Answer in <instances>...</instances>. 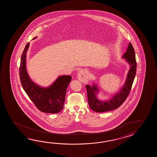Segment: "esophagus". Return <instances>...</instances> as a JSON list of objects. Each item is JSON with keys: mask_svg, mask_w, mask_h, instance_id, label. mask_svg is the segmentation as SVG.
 <instances>
[{"mask_svg": "<svg viewBox=\"0 0 157 157\" xmlns=\"http://www.w3.org/2000/svg\"><path fill=\"white\" fill-rule=\"evenodd\" d=\"M88 72L86 70H81L79 71L77 74V77L78 80L80 81L85 82L88 80Z\"/></svg>", "mask_w": 157, "mask_h": 157, "instance_id": "obj_1", "label": "esophagus"}]
</instances>
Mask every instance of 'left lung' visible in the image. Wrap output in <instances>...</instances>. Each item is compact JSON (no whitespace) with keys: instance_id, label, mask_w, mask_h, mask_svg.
<instances>
[{"instance_id":"8db88e82","label":"left lung","mask_w":157,"mask_h":157,"mask_svg":"<svg viewBox=\"0 0 157 157\" xmlns=\"http://www.w3.org/2000/svg\"><path fill=\"white\" fill-rule=\"evenodd\" d=\"M122 59H124V60L128 64L130 69L122 86L109 99L102 100L99 98L98 94L100 92V88L95 82L91 86L89 85L85 86L89 107L95 112H105L117 109L124 103L130 93L136 72L135 53L131 43L128 44L126 52L123 55Z\"/></svg>"}]
</instances>
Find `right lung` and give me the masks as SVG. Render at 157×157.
I'll list each match as a JSON object with an SVG mask.
<instances>
[{"mask_svg": "<svg viewBox=\"0 0 157 157\" xmlns=\"http://www.w3.org/2000/svg\"><path fill=\"white\" fill-rule=\"evenodd\" d=\"M36 37L33 38V40ZM29 45V43L27 44L21 58L19 72L21 85L27 95L41 112L58 113L63 108L66 90L71 81V76H59L49 86H41L35 83L27 71V52Z\"/></svg>", "mask_w": 157, "mask_h": 157, "instance_id": "right-lung-1", "label": "right lung"}]
</instances>
